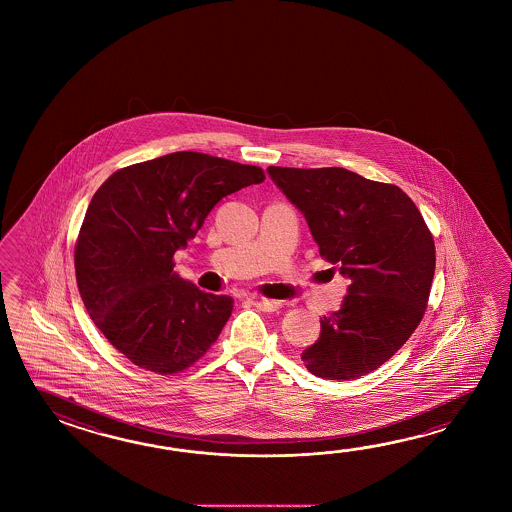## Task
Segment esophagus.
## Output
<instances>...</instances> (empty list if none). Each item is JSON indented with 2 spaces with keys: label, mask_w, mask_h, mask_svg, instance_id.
<instances>
[{
  "label": "esophagus",
  "mask_w": 512,
  "mask_h": 512,
  "mask_svg": "<svg viewBox=\"0 0 512 512\" xmlns=\"http://www.w3.org/2000/svg\"><path fill=\"white\" fill-rule=\"evenodd\" d=\"M252 304L256 305V307L261 309V311H267V313L278 311V309L282 307V302H280V300H267V298H254V302H252Z\"/></svg>",
  "instance_id": "1"
}]
</instances>
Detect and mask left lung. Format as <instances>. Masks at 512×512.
I'll use <instances>...</instances> for the list:
<instances>
[{"mask_svg": "<svg viewBox=\"0 0 512 512\" xmlns=\"http://www.w3.org/2000/svg\"><path fill=\"white\" fill-rule=\"evenodd\" d=\"M267 174L304 214L320 256L349 280L337 313L320 318L304 349L316 377L348 381L377 370L414 333L434 280V238L399 186L346 168H282Z\"/></svg>", "mask_w": 512, "mask_h": 512, "instance_id": "8db88e82", "label": "left lung"}]
</instances>
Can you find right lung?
<instances>
[{
  "instance_id": "add662e5",
  "label": "right lung",
  "mask_w": 512,
  "mask_h": 512,
  "mask_svg": "<svg viewBox=\"0 0 512 512\" xmlns=\"http://www.w3.org/2000/svg\"><path fill=\"white\" fill-rule=\"evenodd\" d=\"M263 181L258 166L175 152L117 170L95 192L75 249L78 291L135 366L177 373L218 340L234 300L181 278L172 258L219 199Z\"/></svg>"
}]
</instances>
